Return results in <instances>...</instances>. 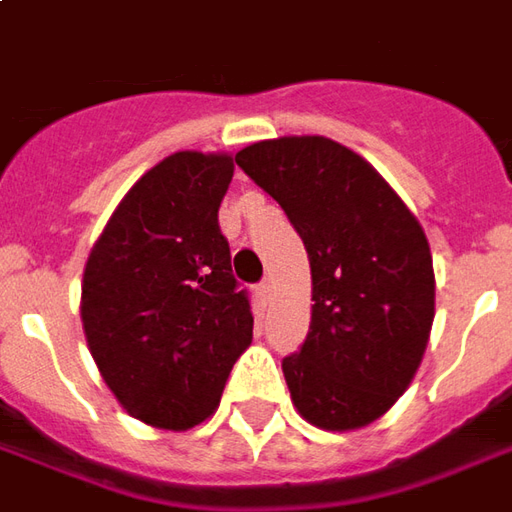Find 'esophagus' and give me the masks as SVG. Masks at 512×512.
Listing matches in <instances>:
<instances>
[{"label": "esophagus", "instance_id": "obj_1", "mask_svg": "<svg viewBox=\"0 0 512 512\" xmlns=\"http://www.w3.org/2000/svg\"><path fill=\"white\" fill-rule=\"evenodd\" d=\"M271 293H274V285H271V280H263L260 285H257V296H260L263 302H268V299H271Z\"/></svg>", "mask_w": 512, "mask_h": 512}]
</instances>
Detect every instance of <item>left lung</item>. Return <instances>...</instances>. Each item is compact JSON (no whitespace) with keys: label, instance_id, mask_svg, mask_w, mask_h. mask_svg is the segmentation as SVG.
Returning <instances> with one entry per match:
<instances>
[{"label":"left lung","instance_id":"8db88e82","mask_svg":"<svg viewBox=\"0 0 512 512\" xmlns=\"http://www.w3.org/2000/svg\"><path fill=\"white\" fill-rule=\"evenodd\" d=\"M235 163L274 196L310 260V332L282 374L299 416L349 432L416 377L435 318L427 235L368 160L324 135L257 141Z\"/></svg>","mask_w":512,"mask_h":512}]
</instances>
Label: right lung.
Masks as SVG:
<instances>
[{
  "label": "right lung",
  "mask_w": 512,
  "mask_h": 512,
  "mask_svg": "<svg viewBox=\"0 0 512 512\" xmlns=\"http://www.w3.org/2000/svg\"><path fill=\"white\" fill-rule=\"evenodd\" d=\"M232 155L174 152L124 194L82 271L85 341L132 418L191 430L216 413L252 343V307L232 277L219 205Z\"/></svg>",
  "instance_id": "obj_1"
}]
</instances>
